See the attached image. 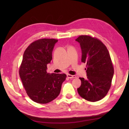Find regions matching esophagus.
Masks as SVG:
<instances>
[{"instance_id": "1", "label": "esophagus", "mask_w": 129, "mask_h": 129, "mask_svg": "<svg viewBox=\"0 0 129 129\" xmlns=\"http://www.w3.org/2000/svg\"><path fill=\"white\" fill-rule=\"evenodd\" d=\"M67 77L69 78H76V76L75 75H69V74H68Z\"/></svg>"}]
</instances>
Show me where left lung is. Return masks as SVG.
I'll return each instance as SVG.
<instances>
[{"label":"left lung","mask_w":129,"mask_h":129,"mask_svg":"<svg viewBox=\"0 0 129 129\" xmlns=\"http://www.w3.org/2000/svg\"><path fill=\"white\" fill-rule=\"evenodd\" d=\"M82 51L81 61L86 64L87 78H80L81 85L79 95L90 102L101 100L106 96L112 85L114 68L110 54L101 40L89 35L76 39Z\"/></svg>","instance_id":"8db88e82"}]
</instances>
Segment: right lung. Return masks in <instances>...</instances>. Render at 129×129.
Segmentation results:
<instances>
[{
	"label": "right lung",
	"instance_id": "obj_1",
	"mask_svg": "<svg viewBox=\"0 0 129 129\" xmlns=\"http://www.w3.org/2000/svg\"><path fill=\"white\" fill-rule=\"evenodd\" d=\"M58 40L41 39L32 43L24 52L19 75L26 93L32 101L47 104L59 95L65 74L47 73V64Z\"/></svg>",
	"mask_w": 129,
	"mask_h": 129
}]
</instances>
